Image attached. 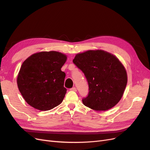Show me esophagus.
<instances>
[{"label":"esophagus","instance_id":"1","mask_svg":"<svg viewBox=\"0 0 150 150\" xmlns=\"http://www.w3.org/2000/svg\"><path fill=\"white\" fill-rule=\"evenodd\" d=\"M71 91H77V89L75 88V87H74V88H72L71 89Z\"/></svg>","mask_w":150,"mask_h":150}]
</instances>
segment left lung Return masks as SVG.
<instances>
[{
	"mask_svg": "<svg viewBox=\"0 0 150 150\" xmlns=\"http://www.w3.org/2000/svg\"><path fill=\"white\" fill-rule=\"evenodd\" d=\"M74 64L83 71L89 86L88 96L82 101L96 111H106L118 103L127 84L125 67L115 56L97 50L78 54Z\"/></svg>",
	"mask_w": 150,
	"mask_h": 150,
	"instance_id": "8db88e82",
	"label": "left lung"
}]
</instances>
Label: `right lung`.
Listing matches in <instances>:
<instances>
[{"mask_svg":"<svg viewBox=\"0 0 150 150\" xmlns=\"http://www.w3.org/2000/svg\"><path fill=\"white\" fill-rule=\"evenodd\" d=\"M66 59V56L61 52H40L22 63L17 86L30 106L48 111L62 103L67 89L64 87L66 74L61 69Z\"/></svg>","mask_w":150,"mask_h":150,"instance_id":"right-lung-1","label":"right lung"}]
</instances>
